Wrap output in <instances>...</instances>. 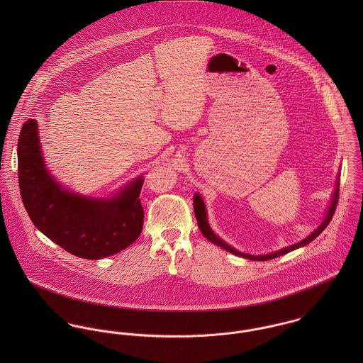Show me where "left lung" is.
Segmentation results:
<instances>
[{
    "label": "left lung",
    "instance_id": "8db88e82",
    "mask_svg": "<svg viewBox=\"0 0 363 363\" xmlns=\"http://www.w3.org/2000/svg\"><path fill=\"white\" fill-rule=\"evenodd\" d=\"M338 194H340V177H337V183H335L334 193H333V196H331L330 206H328L327 211H325V215H324L321 223L311 232L309 236H306L305 239H302L301 242H298V243H295V245H292V246H286V247H284V249H281V250H277V252H272V253H269V255H259V256L242 253V252H239L238 249H235V247H232L230 245H228V243H226L225 240H222L219 236L215 235V232L211 229V226H209V223H208L206 203H204V200L201 199V196H200L199 193L194 194V197H193V199H194V203H193V204H194V213H196V219H197L199 228H200L201 233L207 238L209 242H212L213 245H216V246L225 249L226 252H229V253H232V255H235V256H239V257H243V259H255V261H265V259H275V257L284 256V255H286V253H289V252H294V250H296V249H299V247H303V246L309 245L311 240H314V239L327 228V225H328L330 220L333 219L334 211H335L337 203H338Z\"/></svg>",
    "mask_w": 363,
    "mask_h": 363
}]
</instances>
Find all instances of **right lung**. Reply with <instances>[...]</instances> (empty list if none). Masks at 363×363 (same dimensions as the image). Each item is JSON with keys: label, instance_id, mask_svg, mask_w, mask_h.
<instances>
[{"label": "right lung", "instance_id": "add662e5", "mask_svg": "<svg viewBox=\"0 0 363 363\" xmlns=\"http://www.w3.org/2000/svg\"><path fill=\"white\" fill-rule=\"evenodd\" d=\"M38 121L29 118L18 140V177L33 225L81 259H101L131 246L143 232L144 208L138 176L111 197H89L65 189L48 169Z\"/></svg>", "mask_w": 363, "mask_h": 363}]
</instances>
